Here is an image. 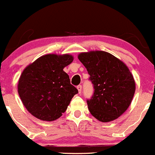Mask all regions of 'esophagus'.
<instances>
[{
    "instance_id": "34e87169",
    "label": "esophagus",
    "mask_w": 155,
    "mask_h": 155,
    "mask_svg": "<svg viewBox=\"0 0 155 155\" xmlns=\"http://www.w3.org/2000/svg\"><path fill=\"white\" fill-rule=\"evenodd\" d=\"M77 89L78 90V92H79V94H81V91H82V86H81V85H78L77 86Z\"/></svg>"
}]
</instances>
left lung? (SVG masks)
I'll return each mask as SVG.
<instances>
[{
	"mask_svg": "<svg viewBox=\"0 0 155 155\" xmlns=\"http://www.w3.org/2000/svg\"><path fill=\"white\" fill-rule=\"evenodd\" d=\"M78 59L86 68L94 86V94L87 100L90 113L101 122H110L124 114L131 104L135 82L124 62L109 52H82Z\"/></svg>",
	"mask_w": 155,
	"mask_h": 155,
	"instance_id": "8db88e82",
	"label": "left lung"
}]
</instances>
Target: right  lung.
I'll return each instance as SVG.
<instances>
[{"label":"right lung","mask_w":155,"mask_h":155,"mask_svg":"<svg viewBox=\"0 0 155 155\" xmlns=\"http://www.w3.org/2000/svg\"><path fill=\"white\" fill-rule=\"evenodd\" d=\"M72 61L71 54H49L38 58L23 71L18 81V94L26 109L38 119L57 120L78 93L64 71Z\"/></svg>","instance_id":"obj_1"}]
</instances>
